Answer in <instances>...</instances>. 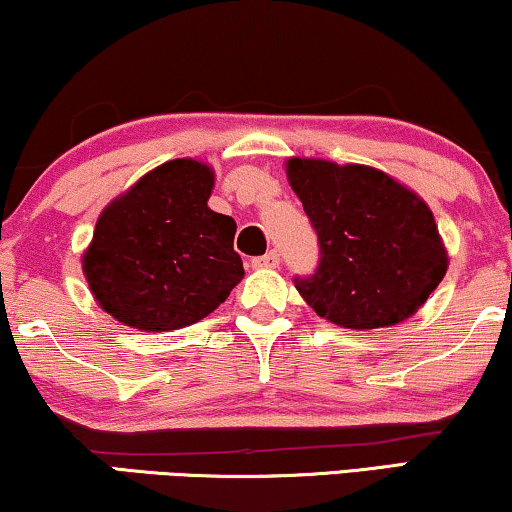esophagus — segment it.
Masks as SVG:
<instances>
[{
  "mask_svg": "<svg viewBox=\"0 0 512 512\" xmlns=\"http://www.w3.org/2000/svg\"><path fill=\"white\" fill-rule=\"evenodd\" d=\"M278 264H280V255L276 253V250H269V253H266V255L253 259L255 269H276Z\"/></svg>",
  "mask_w": 512,
  "mask_h": 512,
  "instance_id": "34e87169",
  "label": "esophagus"
}]
</instances>
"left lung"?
<instances>
[{
    "label": "left lung",
    "instance_id": "obj_1",
    "mask_svg": "<svg viewBox=\"0 0 512 512\" xmlns=\"http://www.w3.org/2000/svg\"><path fill=\"white\" fill-rule=\"evenodd\" d=\"M287 178L320 246L315 271L294 287L320 318L348 329L390 327L429 299L448 255L417 194L362 164L292 157Z\"/></svg>",
    "mask_w": 512,
    "mask_h": 512
}]
</instances>
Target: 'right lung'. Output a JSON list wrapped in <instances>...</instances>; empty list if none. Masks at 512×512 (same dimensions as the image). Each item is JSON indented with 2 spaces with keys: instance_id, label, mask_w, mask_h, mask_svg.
Wrapping results in <instances>:
<instances>
[{
  "instance_id": "1",
  "label": "right lung",
  "mask_w": 512,
  "mask_h": 512,
  "mask_svg": "<svg viewBox=\"0 0 512 512\" xmlns=\"http://www.w3.org/2000/svg\"><path fill=\"white\" fill-rule=\"evenodd\" d=\"M213 174L174 160L143 176L97 220L83 257L90 290L122 325L169 331L213 313L243 278L236 222L206 206Z\"/></svg>"
}]
</instances>
